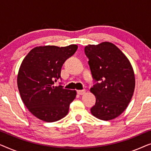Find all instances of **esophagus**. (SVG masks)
I'll use <instances>...</instances> for the list:
<instances>
[{
  "label": "esophagus",
  "mask_w": 151,
  "mask_h": 151,
  "mask_svg": "<svg viewBox=\"0 0 151 151\" xmlns=\"http://www.w3.org/2000/svg\"><path fill=\"white\" fill-rule=\"evenodd\" d=\"M86 92V90L85 89H83V90H78L77 91V93L78 95H80V96H82V95H84L85 93Z\"/></svg>",
  "instance_id": "34e87169"
}]
</instances>
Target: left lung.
Returning a JSON list of instances; mask_svg holds the SVG:
<instances>
[{
  "mask_svg": "<svg viewBox=\"0 0 151 151\" xmlns=\"http://www.w3.org/2000/svg\"><path fill=\"white\" fill-rule=\"evenodd\" d=\"M84 52L96 82L90 89L96 98L91 112L97 118L111 120L121 115L131 100L135 86L133 67L122 51L111 42L88 45Z\"/></svg>",
  "mask_w": 151,
  "mask_h": 151,
  "instance_id": "obj_1",
  "label": "left lung"
}]
</instances>
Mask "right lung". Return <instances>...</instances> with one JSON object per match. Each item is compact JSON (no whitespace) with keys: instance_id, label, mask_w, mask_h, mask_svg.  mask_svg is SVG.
Instances as JSON below:
<instances>
[{"instance_id":"add662e5","label":"right lung","mask_w":151,"mask_h":151,"mask_svg":"<svg viewBox=\"0 0 151 151\" xmlns=\"http://www.w3.org/2000/svg\"><path fill=\"white\" fill-rule=\"evenodd\" d=\"M77 49L76 45L36 47L22 60L18 73V88L24 104L37 118L53 122L67 115L76 91L54 83L60 78L64 63Z\"/></svg>"}]
</instances>
